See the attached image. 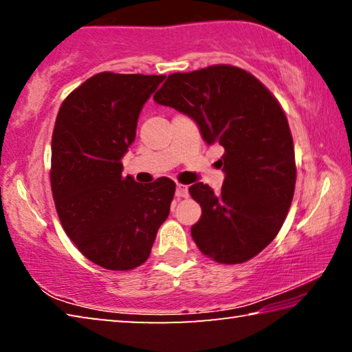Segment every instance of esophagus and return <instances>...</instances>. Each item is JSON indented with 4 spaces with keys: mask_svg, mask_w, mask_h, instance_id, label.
<instances>
[{
    "mask_svg": "<svg viewBox=\"0 0 352 352\" xmlns=\"http://www.w3.org/2000/svg\"><path fill=\"white\" fill-rule=\"evenodd\" d=\"M177 197L178 199H184V197H188V195H189V190H188V188L186 186H184V184H180V183H178L177 184Z\"/></svg>",
    "mask_w": 352,
    "mask_h": 352,
    "instance_id": "esophagus-1",
    "label": "esophagus"
}]
</instances>
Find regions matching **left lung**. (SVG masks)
<instances>
[{
	"label": "left lung",
	"instance_id": "obj_1",
	"mask_svg": "<svg viewBox=\"0 0 352 352\" xmlns=\"http://www.w3.org/2000/svg\"><path fill=\"white\" fill-rule=\"evenodd\" d=\"M153 100L186 113L208 144L225 148L220 192L204 183L189 188L201 206L190 228L199 250L225 265L254 258L279 233L295 192L294 140L281 104L233 65L170 74Z\"/></svg>",
	"mask_w": 352,
	"mask_h": 352
}]
</instances>
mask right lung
<instances>
[{"instance_id":"obj_1","label":"right lung","mask_w":352,"mask_h":352,"mask_svg":"<svg viewBox=\"0 0 352 352\" xmlns=\"http://www.w3.org/2000/svg\"><path fill=\"white\" fill-rule=\"evenodd\" d=\"M166 76H91L58 109L51 155L57 216L77 250L107 270L147 261L169 216L175 183L140 184L122 175L121 158L135 141L140 111Z\"/></svg>"}]
</instances>
